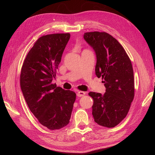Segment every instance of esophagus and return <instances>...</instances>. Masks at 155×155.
Here are the masks:
<instances>
[{"label": "esophagus", "instance_id": "esophagus-1", "mask_svg": "<svg viewBox=\"0 0 155 155\" xmlns=\"http://www.w3.org/2000/svg\"><path fill=\"white\" fill-rule=\"evenodd\" d=\"M85 92H83V91H78L77 92V96L78 97H81V96H83L85 94Z\"/></svg>", "mask_w": 155, "mask_h": 155}]
</instances>
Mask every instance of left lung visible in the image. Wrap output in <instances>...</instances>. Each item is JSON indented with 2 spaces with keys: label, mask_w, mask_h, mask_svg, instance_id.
I'll list each match as a JSON object with an SVG mask.
<instances>
[{
  "label": "left lung",
  "mask_w": 155,
  "mask_h": 155,
  "mask_svg": "<svg viewBox=\"0 0 155 155\" xmlns=\"http://www.w3.org/2000/svg\"><path fill=\"white\" fill-rule=\"evenodd\" d=\"M84 39L94 50L97 77L102 78L104 94L90 92L94 104L92 116L98 125L114 127L127 114L134 96V73L123 46L106 32H87Z\"/></svg>",
  "instance_id": "obj_1"
}]
</instances>
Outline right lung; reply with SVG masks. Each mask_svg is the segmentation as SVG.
Instances as JSON below:
<instances>
[{
  "label": "right lung",
  "mask_w": 155,
  "mask_h": 155,
  "mask_svg": "<svg viewBox=\"0 0 155 155\" xmlns=\"http://www.w3.org/2000/svg\"><path fill=\"white\" fill-rule=\"evenodd\" d=\"M70 34L43 35L37 39L23 63L20 76L26 104L39 123L50 130L70 122L76 93L53 84Z\"/></svg>",
  "instance_id": "1"
}]
</instances>
